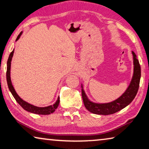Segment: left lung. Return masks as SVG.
Here are the masks:
<instances>
[{
  "instance_id": "8db88e82",
  "label": "left lung",
  "mask_w": 149,
  "mask_h": 149,
  "mask_svg": "<svg viewBox=\"0 0 149 149\" xmlns=\"http://www.w3.org/2000/svg\"><path fill=\"white\" fill-rule=\"evenodd\" d=\"M132 54L133 56L134 72H133L132 81H131L129 87H127L125 93L116 100L111 102L104 103V104H97V103L93 102L87 99L81 85L82 99L84 100L85 108L89 112L93 113V114L100 115L112 114L123 109L125 107H127L134 99L137 93L139 87L141 79V66L139 60L137 59V56H136L135 52H132Z\"/></svg>"
}]
</instances>
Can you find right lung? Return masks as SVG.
Masks as SVG:
<instances>
[{"mask_svg":"<svg viewBox=\"0 0 149 149\" xmlns=\"http://www.w3.org/2000/svg\"><path fill=\"white\" fill-rule=\"evenodd\" d=\"M22 34V32L18 35V36L17 37L16 41L19 38L20 35ZM14 54V50H12V52L10 54V56L8 57V61H7V71H6V80H7V84H8V86L9 88V90L10 91L12 95H13L14 99H16V102L21 106V107L24 108V110H27V112L34 113V114H42V115H47L50 114L51 113H53L55 110L56 109L57 107H58L59 103H60V98H58L56 102L54 103L53 105H50L47 107H37L33 106L32 104H30L27 102L24 101V100H22L20 98L18 95L17 94L16 91L14 90L13 85L12 84V81L10 79V65H11V60Z\"/></svg>","mask_w":149,"mask_h":149,"instance_id":"obj_1","label":"right lung"}]
</instances>
